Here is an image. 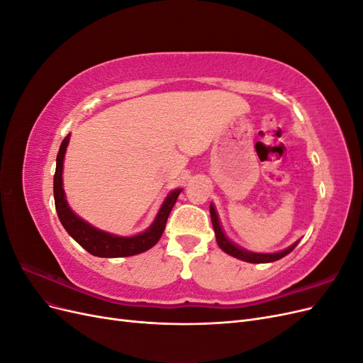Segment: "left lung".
Here are the masks:
<instances>
[{"label": "left lung", "mask_w": 363, "mask_h": 363, "mask_svg": "<svg viewBox=\"0 0 363 363\" xmlns=\"http://www.w3.org/2000/svg\"><path fill=\"white\" fill-rule=\"evenodd\" d=\"M211 218H212V224H213V230H215V235H216V242H218L219 248L225 251L227 255H230V256H233V257L240 259V260L250 262V263H268V262L279 260L286 255H289V252L296 247V244H298V242H295L292 247L286 248L284 251H280V252H274V255H256V252H248V251L239 248L235 244L230 242V240L224 236L221 225H219V221H218L216 212H215V208H213L212 204H211Z\"/></svg>", "instance_id": "8db88e82"}]
</instances>
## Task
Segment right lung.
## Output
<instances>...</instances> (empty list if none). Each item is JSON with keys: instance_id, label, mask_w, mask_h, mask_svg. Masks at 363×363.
Returning a JSON list of instances; mask_svg holds the SVG:
<instances>
[{"instance_id": "1", "label": "right lung", "mask_w": 363, "mask_h": 363, "mask_svg": "<svg viewBox=\"0 0 363 363\" xmlns=\"http://www.w3.org/2000/svg\"><path fill=\"white\" fill-rule=\"evenodd\" d=\"M69 142V136L63 139L62 145L57 152L56 174H54V203H56L57 216L60 219L65 230L79 242L87 252L96 257H127L135 256L139 252H144L155 247L163 233L164 225H167L168 216L172 207L177 201L182 189L174 191L168 195V199L162 204L160 211L155 219V223L147 230L138 236L131 238H118L96 230L92 225L84 223L83 219L75 216L65 200V192L62 188V169H63V156L67 151V145Z\"/></svg>"}]
</instances>
